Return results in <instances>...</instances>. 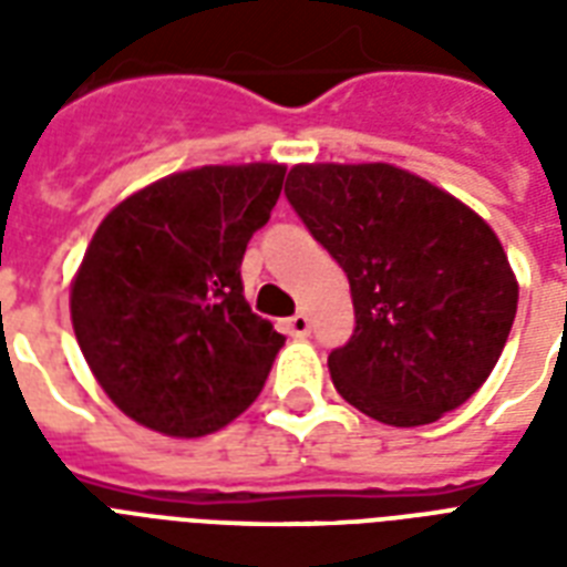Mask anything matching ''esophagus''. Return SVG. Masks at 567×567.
Segmentation results:
<instances>
[{"mask_svg":"<svg viewBox=\"0 0 567 567\" xmlns=\"http://www.w3.org/2000/svg\"><path fill=\"white\" fill-rule=\"evenodd\" d=\"M288 332L293 338H306L311 332V323H309V315L306 311H297L293 318H288Z\"/></svg>","mask_w":567,"mask_h":567,"instance_id":"34e87169","label":"esophagus"}]
</instances>
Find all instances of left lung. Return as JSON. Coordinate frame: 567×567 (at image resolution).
Listing matches in <instances>:
<instances>
[{
	"label": "left lung",
	"mask_w": 567,
	"mask_h": 567,
	"mask_svg": "<svg viewBox=\"0 0 567 567\" xmlns=\"http://www.w3.org/2000/svg\"><path fill=\"white\" fill-rule=\"evenodd\" d=\"M285 196L350 279L355 329L329 353L338 394L391 426L432 423L465 403L518 311L492 226L394 164H297Z\"/></svg>",
	"instance_id": "1"
}]
</instances>
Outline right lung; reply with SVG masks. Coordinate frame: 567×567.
<instances>
[{"label": "right lung", "instance_id": "obj_1", "mask_svg": "<svg viewBox=\"0 0 567 567\" xmlns=\"http://www.w3.org/2000/svg\"><path fill=\"white\" fill-rule=\"evenodd\" d=\"M282 164H214L126 196L70 288L84 362L141 426L199 439L261 394L285 338L244 300L240 261L270 220Z\"/></svg>", "mask_w": 567, "mask_h": 567}]
</instances>
